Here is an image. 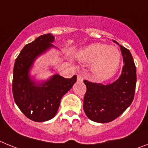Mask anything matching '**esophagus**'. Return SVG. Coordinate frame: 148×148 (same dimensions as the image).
Returning <instances> with one entry per match:
<instances>
[{"mask_svg":"<svg viewBox=\"0 0 148 148\" xmlns=\"http://www.w3.org/2000/svg\"><path fill=\"white\" fill-rule=\"evenodd\" d=\"M83 80V77L81 74H78L77 75V81L82 82Z\"/></svg>","mask_w":148,"mask_h":148,"instance_id":"1","label":"esophagus"}]
</instances>
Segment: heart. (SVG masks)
Returning <instances> with one entry per match:
<instances>
[{
  "mask_svg": "<svg viewBox=\"0 0 148 148\" xmlns=\"http://www.w3.org/2000/svg\"><path fill=\"white\" fill-rule=\"evenodd\" d=\"M76 56L85 62H92L91 70L99 80H106L116 72L120 62V53L117 48L107 45L94 43L76 53Z\"/></svg>",
  "mask_w": 148,
  "mask_h": 148,
  "instance_id": "heart-1",
  "label": "heart"
}]
</instances>
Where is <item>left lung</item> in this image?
<instances>
[{"instance_id":"8db88e82","label":"left lung","mask_w":148,"mask_h":148,"mask_svg":"<svg viewBox=\"0 0 148 148\" xmlns=\"http://www.w3.org/2000/svg\"><path fill=\"white\" fill-rule=\"evenodd\" d=\"M120 48L124 66L119 79L109 85L83 81L87 88L83 110L88 119L95 122L108 123L115 120L130 106L134 98L136 65L129 50L121 45Z\"/></svg>"}]
</instances>
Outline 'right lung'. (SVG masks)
Masks as SVG:
<instances>
[{
    "mask_svg": "<svg viewBox=\"0 0 148 148\" xmlns=\"http://www.w3.org/2000/svg\"><path fill=\"white\" fill-rule=\"evenodd\" d=\"M51 33L40 36L24 46L15 62L12 94L15 102L25 116L42 122L56 115L62 97L77 81V76L70 79L54 74L47 80L36 82L29 75L30 69L38 56L47 52L53 45Z\"/></svg>",
    "mask_w": 148,
    "mask_h": 148,
    "instance_id": "1",
    "label": "right lung"
}]
</instances>
